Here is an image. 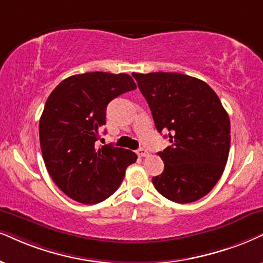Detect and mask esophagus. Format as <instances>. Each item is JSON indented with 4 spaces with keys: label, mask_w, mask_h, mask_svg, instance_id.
Here are the masks:
<instances>
[{
    "label": "esophagus",
    "mask_w": 263,
    "mask_h": 263,
    "mask_svg": "<svg viewBox=\"0 0 263 263\" xmlns=\"http://www.w3.org/2000/svg\"><path fill=\"white\" fill-rule=\"evenodd\" d=\"M138 155H139V157H146V156H148V151L146 150V148L140 147L138 150Z\"/></svg>",
    "instance_id": "34e87169"
}]
</instances>
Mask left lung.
<instances>
[{"label": "left lung", "mask_w": 263, "mask_h": 263, "mask_svg": "<svg viewBox=\"0 0 263 263\" xmlns=\"http://www.w3.org/2000/svg\"><path fill=\"white\" fill-rule=\"evenodd\" d=\"M148 103L158 133L171 146L152 184L166 199L189 203L201 199L223 174L231 147V121L221 100L205 82L180 73H133Z\"/></svg>", "instance_id": "left-lung-1"}]
</instances>
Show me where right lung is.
Masks as SVG:
<instances>
[{
    "label": "right lung",
    "instance_id": "1",
    "mask_svg": "<svg viewBox=\"0 0 263 263\" xmlns=\"http://www.w3.org/2000/svg\"><path fill=\"white\" fill-rule=\"evenodd\" d=\"M137 89L128 74L92 72L72 76L50 93L39 124L45 166L52 180L74 201L93 205L122 184L135 152L95 142L106 124V107Z\"/></svg>",
    "mask_w": 263,
    "mask_h": 263
}]
</instances>
